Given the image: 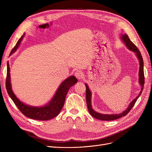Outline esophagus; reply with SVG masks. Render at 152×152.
Returning <instances> with one entry per match:
<instances>
[{
	"instance_id": "obj_1",
	"label": "esophagus",
	"mask_w": 152,
	"mask_h": 152,
	"mask_svg": "<svg viewBox=\"0 0 152 152\" xmlns=\"http://www.w3.org/2000/svg\"><path fill=\"white\" fill-rule=\"evenodd\" d=\"M75 76L78 79L80 80V79H82V78H83L84 74L81 71H77L75 73Z\"/></svg>"
}]
</instances>
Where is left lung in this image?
<instances>
[{"mask_svg": "<svg viewBox=\"0 0 152 152\" xmlns=\"http://www.w3.org/2000/svg\"><path fill=\"white\" fill-rule=\"evenodd\" d=\"M122 40L123 41V42L125 44L127 48L129 50H131V51L134 52L136 55V57L139 60L140 63V70H139V83L141 86V91L139 93V94L137 95L136 97L133 99L132 102L130 103V104H129L128 107L124 110V112H122L121 113H116V114H103L99 112H96L95 110L93 109V107H92L91 105V96L92 93L91 91L89 88V86H87V84L86 83L85 86L86 87V102H87V108H88L89 112L93 117L98 119V120L101 121H114L116 120V119H118L119 118H121L122 117L126 116V115L130 112V110L132 109V108L134 107V105L137 101V99H138V98L140 96L142 89H143V87H144V84H145V76H144V68H143V60H142V58L141 56V54L140 52L139 49L137 48L136 45L133 44L131 40L129 38V37L127 34H122L121 35V38Z\"/></svg>", "mask_w": 152, "mask_h": 152, "instance_id": "obj_1", "label": "left lung"}]
</instances>
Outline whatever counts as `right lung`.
I'll return each instance as SVG.
<instances>
[{
  "mask_svg": "<svg viewBox=\"0 0 152 152\" xmlns=\"http://www.w3.org/2000/svg\"><path fill=\"white\" fill-rule=\"evenodd\" d=\"M24 36L25 34L18 41L16 46L11 50L10 55L15 53L18 48H19ZM7 68L6 87L8 94L10 95L13 102L15 103L16 107L23 114L25 115L27 117L35 119V120L48 121L56 117L59 112H61L63 107L68 90L70 89L72 86L75 84L77 82V79L75 76H70L68 77L59 85L53 99L48 104L42 106V107H34V106H30L21 102L16 97L15 93H13L11 84L10 68L8 61L7 64Z\"/></svg>",
  "mask_w": 152,
  "mask_h": 152,
  "instance_id": "1",
  "label": "right lung"
}]
</instances>
